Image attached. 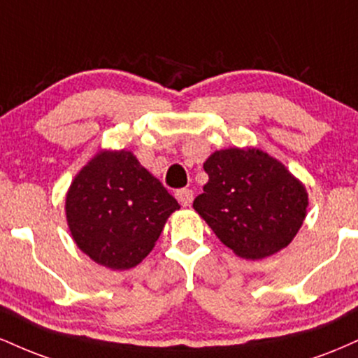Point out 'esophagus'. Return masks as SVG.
Listing matches in <instances>:
<instances>
[{
	"label": "esophagus",
	"mask_w": 358,
	"mask_h": 358,
	"mask_svg": "<svg viewBox=\"0 0 358 358\" xmlns=\"http://www.w3.org/2000/svg\"><path fill=\"white\" fill-rule=\"evenodd\" d=\"M176 200H178L180 205H183V207H188V205H192L193 202V192L190 188H182V190L176 192Z\"/></svg>",
	"instance_id": "1"
}]
</instances>
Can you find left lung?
Wrapping results in <instances>:
<instances>
[{
  "label": "left lung",
  "instance_id": "left-lung-1",
  "mask_svg": "<svg viewBox=\"0 0 358 358\" xmlns=\"http://www.w3.org/2000/svg\"><path fill=\"white\" fill-rule=\"evenodd\" d=\"M203 170L208 182L193 208L236 256L256 261L291 244L308 192L281 162L257 148H227L208 156Z\"/></svg>",
  "mask_w": 358,
  "mask_h": 358
}]
</instances>
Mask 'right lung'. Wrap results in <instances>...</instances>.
<instances>
[{
	"label": "right lung",
	"mask_w": 358,
	"mask_h": 358,
	"mask_svg": "<svg viewBox=\"0 0 358 358\" xmlns=\"http://www.w3.org/2000/svg\"><path fill=\"white\" fill-rule=\"evenodd\" d=\"M180 205L127 150H101L72 180L65 217L82 252L113 271L138 266Z\"/></svg>",
	"instance_id": "right-lung-1"
}]
</instances>
